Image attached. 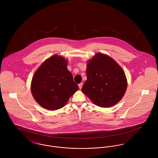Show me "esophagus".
Wrapping results in <instances>:
<instances>
[{
  "mask_svg": "<svg viewBox=\"0 0 158 158\" xmlns=\"http://www.w3.org/2000/svg\"><path fill=\"white\" fill-rule=\"evenodd\" d=\"M82 83H81L80 84H79V89H82Z\"/></svg>",
  "mask_w": 158,
  "mask_h": 158,
  "instance_id": "obj_1",
  "label": "esophagus"
}]
</instances>
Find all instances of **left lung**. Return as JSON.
Segmentation results:
<instances>
[{
	"mask_svg": "<svg viewBox=\"0 0 158 158\" xmlns=\"http://www.w3.org/2000/svg\"><path fill=\"white\" fill-rule=\"evenodd\" d=\"M86 76L82 91L98 106L117 104L127 90V80L123 69L105 54L97 53L88 60Z\"/></svg>",
	"mask_w": 158,
	"mask_h": 158,
	"instance_id": "left-lung-1",
	"label": "left lung"
}]
</instances>
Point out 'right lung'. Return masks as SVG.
<instances>
[{
    "label": "right lung",
    "instance_id": "add662e5",
    "mask_svg": "<svg viewBox=\"0 0 158 158\" xmlns=\"http://www.w3.org/2000/svg\"><path fill=\"white\" fill-rule=\"evenodd\" d=\"M68 61L54 54L40 65L34 73L31 90L39 105L48 110L63 108L79 89L67 68Z\"/></svg>",
    "mask_w": 158,
    "mask_h": 158
}]
</instances>
